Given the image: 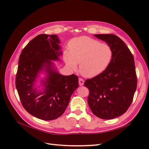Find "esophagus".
<instances>
[{
  "mask_svg": "<svg viewBox=\"0 0 149 149\" xmlns=\"http://www.w3.org/2000/svg\"><path fill=\"white\" fill-rule=\"evenodd\" d=\"M84 81L82 79V78H79V86H83L84 85Z\"/></svg>",
  "mask_w": 149,
  "mask_h": 149,
  "instance_id": "1",
  "label": "esophagus"
}]
</instances>
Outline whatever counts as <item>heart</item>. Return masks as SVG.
<instances>
[{"label":"heart","mask_w":149,"mask_h":149,"mask_svg":"<svg viewBox=\"0 0 149 149\" xmlns=\"http://www.w3.org/2000/svg\"><path fill=\"white\" fill-rule=\"evenodd\" d=\"M113 56L110 46L88 37H80L71 41L69 51H65L63 58L71 70H79L84 77L93 78L104 71Z\"/></svg>","instance_id":"1"}]
</instances>
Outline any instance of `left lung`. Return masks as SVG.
<instances>
[{
  "mask_svg": "<svg viewBox=\"0 0 149 149\" xmlns=\"http://www.w3.org/2000/svg\"><path fill=\"white\" fill-rule=\"evenodd\" d=\"M94 35L111 47L113 56L103 73L84 82L89 90L88 102L96 116L112 119L124 114L132 102L137 88L134 60L127 45L118 36Z\"/></svg>",
  "mask_w": 149,
  "mask_h": 149,
  "instance_id": "left-lung-1",
  "label": "left lung"
}]
</instances>
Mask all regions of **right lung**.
<instances>
[{
	"label": "right lung",
	"instance_id": "obj_1",
	"mask_svg": "<svg viewBox=\"0 0 149 149\" xmlns=\"http://www.w3.org/2000/svg\"><path fill=\"white\" fill-rule=\"evenodd\" d=\"M60 43L56 35L40 34L26 45L19 60L15 85L22 106L31 115L45 120L64 113L79 86L77 76L60 74L53 61H61Z\"/></svg>",
	"mask_w": 149,
	"mask_h": 149
}]
</instances>
